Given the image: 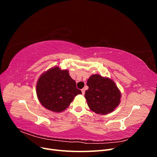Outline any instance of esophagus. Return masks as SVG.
Listing matches in <instances>:
<instances>
[{"instance_id": "1", "label": "esophagus", "mask_w": 157, "mask_h": 157, "mask_svg": "<svg viewBox=\"0 0 157 157\" xmlns=\"http://www.w3.org/2000/svg\"><path fill=\"white\" fill-rule=\"evenodd\" d=\"M81 91H82V94L84 95V93H85V89L82 88V89L81 90Z\"/></svg>"}]
</instances>
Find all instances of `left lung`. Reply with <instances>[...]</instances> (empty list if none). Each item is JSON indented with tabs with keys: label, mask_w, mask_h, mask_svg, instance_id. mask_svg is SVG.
I'll list each match as a JSON object with an SVG mask.
<instances>
[{
	"label": "left lung",
	"mask_w": 157,
	"mask_h": 157,
	"mask_svg": "<svg viewBox=\"0 0 157 157\" xmlns=\"http://www.w3.org/2000/svg\"><path fill=\"white\" fill-rule=\"evenodd\" d=\"M87 86L85 98L88 107L94 113L106 115L119 105L121 94L111 79L94 75L88 78Z\"/></svg>",
	"instance_id": "left-lung-1"
}]
</instances>
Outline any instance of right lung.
<instances>
[{
  "mask_svg": "<svg viewBox=\"0 0 157 157\" xmlns=\"http://www.w3.org/2000/svg\"><path fill=\"white\" fill-rule=\"evenodd\" d=\"M67 70L55 67L42 74L36 84V95L40 103L48 110L59 113L67 109L75 97L81 94Z\"/></svg>",
  "mask_w": 157,
  "mask_h": 157,
  "instance_id": "obj_1",
  "label": "right lung"
}]
</instances>
